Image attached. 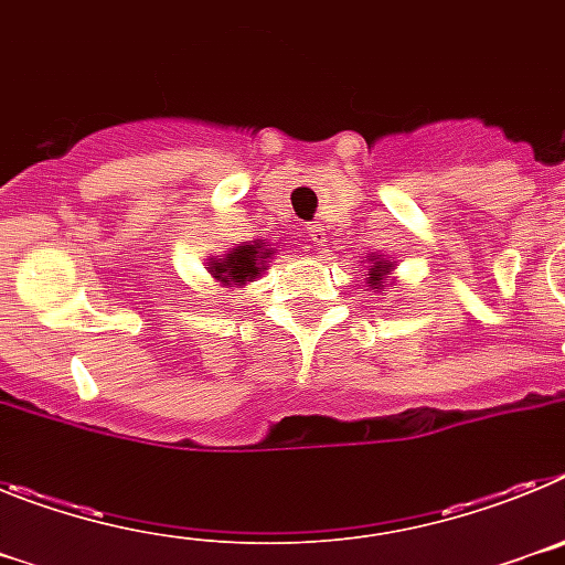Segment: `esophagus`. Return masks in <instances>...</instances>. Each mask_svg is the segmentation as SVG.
I'll return each mask as SVG.
<instances>
[{"label":"esophagus","mask_w":565,"mask_h":565,"mask_svg":"<svg viewBox=\"0 0 565 565\" xmlns=\"http://www.w3.org/2000/svg\"><path fill=\"white\" fill-rule=\"evenodd\" d=\"M306 237L311 239L313 246H322V243H326V223H311V226H306Z\"/></svg>","instance_id":"34e87169"}]
</instances>
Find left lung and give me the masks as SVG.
<instances>
[{
	"label": "left lung",
	"mask_w": 565,
	"mask_h": 565,
	"mask_svg": "<svg viewBox=\"0 0 565 565\" xmlns=\"http://www.w3.org/2000/svg\"><path fill=\"white\" fill-rule=\"evenodd\" d=\"M387 268H391V266H387V263H376V266L367 268V274H371V277H367L371 288L373 286H382V277H384V274H387Z\"/></svg>",
	"instance_id": "8db88e82"
}]
</instances>
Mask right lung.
<instances>
[{"label":"right lung","mask_w":565,"mask_h":565,"mask_svg":"<svg viewBox=\"0 0 565 565\" xmlns=\"http://www.w3.org/2000/svg\"><path fill=\"white\" fill-rule=\"evenodd\" d=\"M268 248H263V243H254V246H237L232 254H226L223 259H214L212 274L221 282H248L259 274L263 263L268 257Z\"/></svg>","instance_id":"add662e5"}]
</instances>
